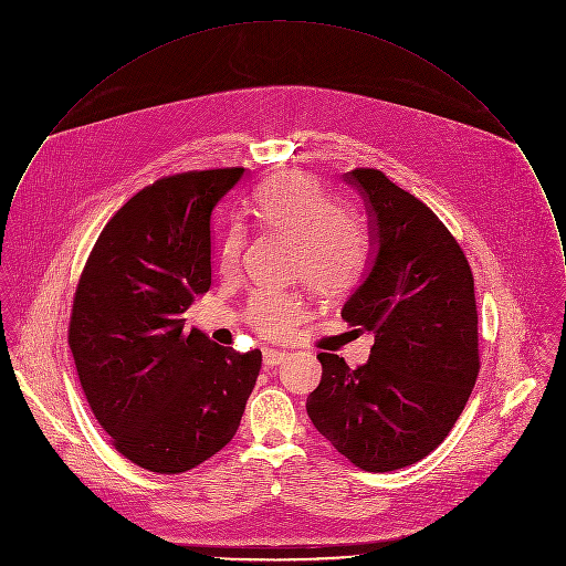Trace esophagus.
Returning <instances> with one entry per match:
<instances>
[{"instance_id":"34e87169","label":"esophagus","mask_w":566,"mask_h":566,"mask_svg":"<svg viewBox=\"0 0 566 566\" xmlns=\"http://www.w3.org/2000/svg\"><path fill=\"white\" fill-rule=\"evenodd\" d=\"M285 357H287L285 350H276V348H265V350H263V364H265V366H276V364H281Z\"/></svg>"}]
</instances>
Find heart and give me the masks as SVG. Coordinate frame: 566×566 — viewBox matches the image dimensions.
Here are the masks:
<instances>
[{
  "label": "heart",
  "mask_w": 566,
  "mask_h": 566,
  "mask_svg": "<svg viewBox=\"0 0 566 566\" xmlns=\"http://www.w3.org/2000/svg\"><path fill=\"white\" fill-rule=\"evenodd\" d=\"M252 211L265 229L298 240L296 274L318 294L337 296L353 290L373 259L368 231L346 218V209L323 182L305 171H285L268 178L252 198ZM245 248V231L233 224L220 248L224 272L238 270ZM305 316V301L287 292H256L245 310L250 324L268 335L283 337Z\"/></svg>",
  "instance_id": "heart-1"
}]
</instances>
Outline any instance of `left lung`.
<instances>
[{"label":"left lung","instance_id":"8db88e82","mask_svg":"<svg viewBox=\"0 0 566 566\" xmlns=\"http://www.w3.org/2000/svg\"><path fill=\"white\" fill-rule=\"evenodd\" d=\"M377 245L342 318L373 331L364 366L321 353L307 399L314 427L355 467L388 473L429 455L453 429L480 373L471 265L438 216L384 171L344 174Z\"/></svg>","mask_w":566,"mask_h":566}]
</instances>
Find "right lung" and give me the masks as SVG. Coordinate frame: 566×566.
Segmentation results:
<instances>
[{"mask_svg":"<svg viewBox=\"0 0 566 566\" xmlns=\"http://www.w3.org/2000/svg\"><path fill=\"white\" fill-rule=\"evenodd\" d=\"M243 167L165 176L104 227L74 296L70 348L113 447L176 475L224 449L261 370V350L213 344L182 314L211 287V213Z\"/></svg>","mask_w":566,"mask_h":566,"instance_id":"1","label":"right lung"}]
</instances>
